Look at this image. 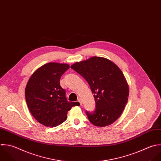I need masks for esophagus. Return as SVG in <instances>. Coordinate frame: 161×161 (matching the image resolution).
<instances>
[{"instance_id": "obj_1", "label": "esophagus", "mask_w": 161, "mask_h": 161, "mask_svg": "<svg viewBox=\"0 0 161 161\" xmlns=\"http://www.w3.org/2000/svg\"><path fill=\"white\" fill-rule=\"evenodd\" d=\"M78 102L80 103V105H82V104H83V100H82V99L79 98V99L78 100Z\"/></svg>"}]
</instances>
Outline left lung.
<instances>
[{
	"label": "left lung",
	"instance_id": "8db88e82",
	"mask_svg": "<svg viewBox=\"0 0 161 161\" xmlns=\"http://www.w3.org/2000/svg\"><path fill=\"white\" fill-rule=\"evenodd\" d=\"M71 68L86 80L93 94L96 108L92 113L86 112L90 122L97 127L115 122L122 114L129 95L121 69L112 61L97 56L76 62Z\"/></svg>",
	"mask_w": 161,
	"mask_h": 161
}]
</instances>
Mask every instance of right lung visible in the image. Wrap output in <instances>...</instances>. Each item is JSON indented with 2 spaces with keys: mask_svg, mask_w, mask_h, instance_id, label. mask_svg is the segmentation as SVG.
Returning a JSON list of instances; mask_svg holds the SVG:
<instances>
[{
  "mask_svg": "<svg viewBox=\"0 0 161 161\" xmlns=\"http://www.w3.org/2000/svg\"><path fill=\"white\" fill-rule=\"evenodd\" d=\"M68 64L48 63L37 69L29 78L25 89L28 108L34 119L46 127H54L63 123L67 112L79 102H69L60 86L62 75Z\"/></svg>",
  "mask_w": 161,
  "mask_h": 161,
  "instance_id": "right-lung-1",
  "label": "right lung"
}]
</instances>
